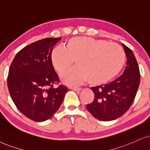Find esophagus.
<instances>
[{
    "label": "esophagus",
    "mask_w": 150,
    "mask_h": 150,
    "mask_svg": "<svg viewBox=\"0 0 150 150\" xmlns=\"http://www.w3.org/2000/svg\"><path fill=\"white\" fill-rule=\"evenodd\" d=\"M71 89H72V90L75 91H76V92H79V91H81V88H77V87H71Z\"/></svg>",
    "instance_id": "esophagus-1"
}]
</instances>
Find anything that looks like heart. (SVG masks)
<instances>
[{"mask_svg":"<svg viewBox=\"0 0 150 150\" xmlns=\"http://www.w3.org/2000/svg\"><path fill=\"white\" fill-rule=\"evenodd\" d=\"M74 60L77 67L62 75L66 84L75 86L88 81L91 86H100L118 75L125 54L119 45L88 37L71 38L65 48L57 47L51 53L53 67L59 73L69 71Z\"/></svg>","mask_w":150,"mask_h":150,"instance_id":"heart-1","label":"heart"}]
</instances>
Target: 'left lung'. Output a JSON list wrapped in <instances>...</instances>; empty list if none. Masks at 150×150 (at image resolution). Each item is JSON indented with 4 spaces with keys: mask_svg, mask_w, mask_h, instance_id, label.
Returning <instances> with one entry per match:
<instances>
[{
    "mask_svg": "<svg viewBox=\"0 0 150 150\" xmlns=\"http://www.w3.org/2000/svg\"><path fill=\"white\" fill-rule=\"evenodd\" d=\"M127 57V66L120 77L104 86L92 87L95 98L86 105L93 116L102 121H110L125 114L132 106L140 84V71L132 50L122 44Z\"/></svg>",
    "mask_w": 150,
    "mask_h": 150,
    "instance_id": "8db88e82",
    "label": "left lung"
}]
</instances>
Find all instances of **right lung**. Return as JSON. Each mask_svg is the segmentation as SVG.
<instances>
[{"label": "right lung", "mask_w": 150, "mask_h": 150, "mask_svg": "<svg viewBox=\"0 0 150 150\" xmlns=\"http://www.w3.org/2000/svg\"><path fill=\"white\" fill-rule=\"evenodd\" d=\"M61 37L45 38L30 43L14 57L9 67L7 86L23 114L36 122L50 119L59 109L69 88L59 82L51 53Z\"/></svg>", "instance_id": "right-lung-1"}]
</instances>
